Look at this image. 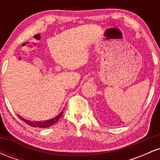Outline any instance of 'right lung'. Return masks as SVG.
Wrapping results in <instances>:
<instances>
[{"label":"right lung","mask_w":160,"mask_h":160,"mask_svg":"<svg viewBox=\"0 0 160 160\" xmlns=\"http://www.w3.org/2000/svg\"><path fill=\"white\" fill-rule=\"evenodd\" d=\"M62 114H63V111H62L61 113H60L58 116H56V117H54V118L51 119V120H46V121H36V122H33V121L25 120V119L22 118V117H20L19 115H18V117H19L22 120H23L24 122H25V123L28 125V126H32V127H34V128H48V127H49V126H52V125H54L55 123H56V122H58V120L61 118Z\"/></svg>","instance_id":"obj_1"}]
</instances>
